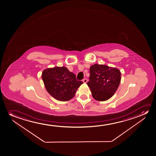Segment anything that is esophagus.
Returning a JSON list of instances; mask_svg holds the SVG:
<instances>
[{
	"label": "esophagus",
	"mask_w": 156,
	"mask_h": 156,
	"mask_svg": "<svg viewBox=\"0 0 156 156\" xmlns=\"http://www.w3.org/2000/svg\"><path fill=\"white\" fill-rule=\"evenodd\" d=\"M88 80L87 79H83V83H86L87 82Z\"/></svg>",
	"instance_id": "obj_1"
}]
</instances>
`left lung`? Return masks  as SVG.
<instances>
[{"instance_id": "8db88e82", "label": "left lung", "mask_w": 156, "mask_h": 156, "mask_svg": "<svg viewBox=\"0 0 156 156\" xmlns=\"http://www.w3.org/2000/svg\"><path fill=\"white\" fill-rule=\"evenodd\" d=\"M90 81L87 84L93 98L105 101L113 96L120 83V71L117 68L98 64L90 66Z\"/></svg>"}]
</instances>
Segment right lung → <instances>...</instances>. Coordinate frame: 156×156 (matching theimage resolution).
Masks as SVG:
<instances>
[{"instance_id": "obj_1", "label": "right lung", "mask_w": 156, "mask_h": 156, "mask_svg": "<svg viewBox=\"0 0 156 156\" xmlns=\"http://www.w3.org/2000/svg\"><path fill=\"white\" fill-rule=\"evenodd\" d=\"M42 79L48 93L61 101L73 98L77 89L83 83L77 80L76 75L64 66L45 69L42 73Z\"/></svg>"}]
</instances>
